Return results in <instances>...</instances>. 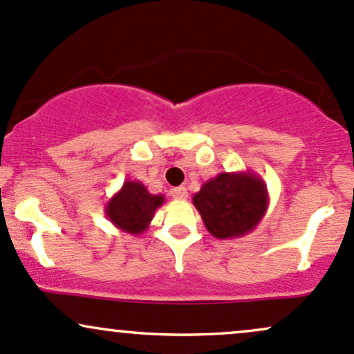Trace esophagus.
<instances>
[{
    "label": "esophagus",
    "mask_w": 354,
    "mask_h": 354,
    "mask_svg": "<svg viewBox=\"0 0 354 354\" xmlns=\"http://www.w3.org/2000/svg\"><path fill=\"white\" fill-rule=\"evenodd\" d=\"M171 196L174 200H186L188 198V191H186L185 186H178V188L171 189Z\"/></svg>",
    "instance_id": "1"
}]
</instances>
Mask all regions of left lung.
<instances>
[{
  "mask_svg": "<svg viewBox=\"0 0 354 354\" xmlns=\"http://www.w3.org/2000/svg\"><path fill=\"white\" fill-rule=\"evenodd\" d=\"M193 205L211 236L234 239L251 233L261 223L270 194L263 178L250 169L223 171L194 193Z\"/></svg>",
  "mask_w": 354,
  "mask_h": 354,
  "instance_id": "left-lung-1",
  "label": "left lung"
}]
</instances>
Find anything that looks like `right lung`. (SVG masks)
Returning <instances> with one entry per match:
<instances>
[{
    "label": "right lung",
    "instance_id": "right-lung-1",
    "mask_svg": "<svg viewBox=\"0 0 354 354\" xmlns=\"http://www.w3.org/2000/svg\"><path fill=\"white\" fill-rule=\"evenodd\" d=\"M163 203V194H151L141 181L126 180L104 205V213L118 230L141 234L148 230L154 213Z\"/></svg>",
    "mask_w": 354,
    "mask_h": 354
}]
</instances>
